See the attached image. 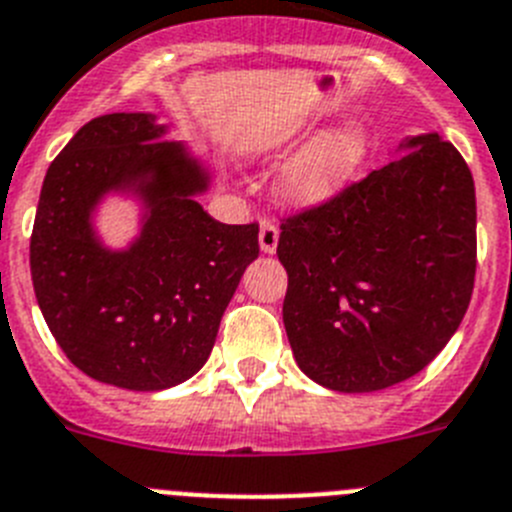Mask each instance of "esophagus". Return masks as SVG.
Masks as SVG:
<instances>
[{"label":"esophagus","instance_id":"obj_1","mask_svg":"<svg viewBox=\"0 0 512 512\" xmlns=\"http://www.w3.org/2000/svg\"><path fill=\"white\" fill-rule=\"evenodd\" d=\"M259 246L264 253H276V246H279V228H276L271 220H264V223H261Z\"/></svg>","mask_w":512,"mask_h":512}]
</instances>
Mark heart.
I'll use <instances>...</instances> for the list:
<instances>
[{
    "label": "heart",
    "mask_w": 512,
    "mask_h": 512,
    "mask_svg": "<svg viewBox=\"0 0 512 512\" xmlns=\"http://www.w3.org/2000/svg\"><path fill=\"white\" fill-rule=\"evenodd\" d=\"M304 134L302 126H287L261 142V152L281 154L284 149L299 142ZM368 157V131L360 121L342 119L322 129L317 137L309 139L299 152H294L281 164L274 180L276 198L287 208L314 210L330 205L363 167Z\"/></svg>",
    "instance_id": "b5f03b06"
}]
</instances>
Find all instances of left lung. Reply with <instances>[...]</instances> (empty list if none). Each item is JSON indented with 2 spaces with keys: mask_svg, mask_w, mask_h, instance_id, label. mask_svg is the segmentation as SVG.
<instances>
[{
  "mask_svg": "<svg viewBox=\"0 0 512 512\" xmlns=\"http://www.w3.org/2000/svg\"><path fill=\"white\" fill-rule=\"evenodd\" d=\"M322 208L281 223L284 327L297 365L340 393L406 381L442 353L470 307L475 182L437 131Z\"/></svg>",
  "mask_w": 512,
  "mask_h": 512,
  "instance_id": "left-lung-1",
  "label": "left lung"
}]
</instances>
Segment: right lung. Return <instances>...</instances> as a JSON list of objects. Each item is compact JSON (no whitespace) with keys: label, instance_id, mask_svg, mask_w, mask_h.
Wrapping results in <instances>:
<instances>
[{"label":"right lung","instance_id":"right-lung-1","mask_svg":"<svg viewBox=\"0 0 512 512\" xmlns=\"http://www.w3.org/2000/svg\"><path fill=\"white\" fill-rule=\"evenodd\" d=\"M154 114H106L50 164L30 238L37 304L75 368L129 391H164L210 358L220 317L259 259V225H225L198 203L210 170ZM111 194L140 203L124 249L95 215Z\"/></svg>","mask_w":512,"mask_h":512}]
</instances>
